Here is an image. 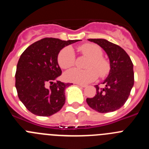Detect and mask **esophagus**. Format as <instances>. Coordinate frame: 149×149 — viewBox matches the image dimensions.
Listing matches in <instances>:
<instances>
[{
    "label": "esophagus",
    "instance_id": "1",
    "mask_svg": "<svg viewBox=\"0 0 149 149\" xmlns=\"http://www.w3.org/2000/svg\"><path fill=\"white\" fill-rule=\"evenodd\" d=\"M77 85L81 86V87H86V85H84V84H77Z\"/></svg>",
    "mask_w": 149,
    "mask_h": 149
}]
</instances>
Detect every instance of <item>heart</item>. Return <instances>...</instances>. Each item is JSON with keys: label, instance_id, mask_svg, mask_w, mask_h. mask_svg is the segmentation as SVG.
<instances>
[{"label": "heart", "instance_id": "b5f03b06", "mask_svg": "<svg viewBox=\"0 0 149 149\" xmlns=\"http://www.w3.org/2000/svg\"><path fill=\"white\" fill-rule=\"evenodd\" d=\"M84 56L90 58L86 65V70L73 68L65 74V79L70 82L77 84H88L95 81L98 74L103 77L109 73L110 69V63L103 56V51L98 45L92 43H86L77 48ZM58 64L63 69L72 67L75 61V55L70 47H66L60 51L57 57Z\"/></svg>", "mask_w": 149, "mask_h": 149}]
</instances>
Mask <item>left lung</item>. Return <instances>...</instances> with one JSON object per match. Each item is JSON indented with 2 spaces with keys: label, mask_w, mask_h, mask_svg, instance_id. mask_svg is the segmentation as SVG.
<instances>
[{
  "label": "left lung",
  "mask_w": 149,
  "mask_h": 149,
  "mask_svg": "<svg viewBox=\"0 0 149 149\" xmlns=\"http://www.w3.org/2000/svg\"><path fill=\"white\" fill-rule=\"evenodd\" d=\"M88 40L104 50L110 60V70L107 77L101 83L105 87L95 85V95L86 98V102L91 108L101 113L113 112L125 104L134 86L133 63L120 46L104 39Z\"/></svg>",
  "instance_id": "left-lung-1"
}]
</instances>
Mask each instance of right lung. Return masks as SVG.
<instances>
[{
  "label": "right lung",
  "mask_w": 149,
  "mask_h": 149,
  "mask_svg": "<svg viewBox=\"0 0 149 149\" xmlns=\"http://www.w3.org/2000/svg\"><path fill=\"white\" fill-rule=\"evenodd\" d=\"M78 41L44 38L22 54L17 64L15 87L20 101L32 113L50 116L61 110L65 102V89L72 84L54 82L62 74L57 56L64 47Z\"/></svg>",
  "instance_id": "1"
}]
</instances>
